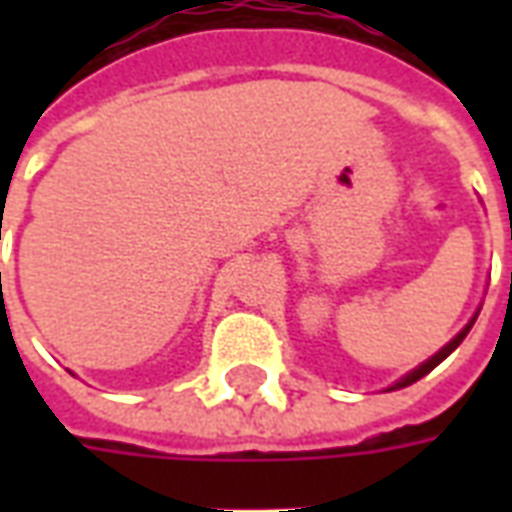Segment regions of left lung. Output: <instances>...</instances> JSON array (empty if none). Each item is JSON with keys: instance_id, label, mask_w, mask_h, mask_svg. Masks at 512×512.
Listing matches in <instances>:
<instances>
[{"instance_id": "8db88e82", "label": "left lung", "mask_w": 512, "mask_h": 512, "mask_svg": "<svg viewBox=\"0 0 512 512\" xmlns=\"http://www.w3.org/2000/svg\"><path fill=\"white\" fill-rule=\"evenodd\" d=\"M477 315H480V312H474L472 321L466 323V326H463L461 332L455 334V337H452L450 343L444 345L441 351H436V354L430 356V359H425L422 365L414 367V370H411V373H406V376H403V378H397V381H395V384H392V386H386V392H392V389H403V386H411V384H414V381H419V378H422V376H428V373H430V370H433V367L441 365V362H444V359H447V356H450L452 351H455V348H458V345L463 343V337L469 334V329H472L474 321H477Z\"/></svg>"}]
</instances>
